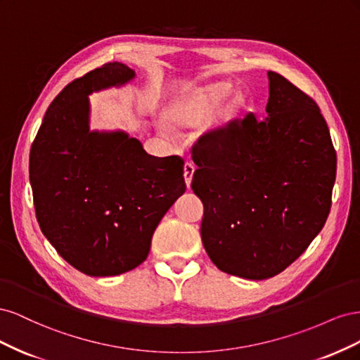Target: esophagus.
<instances>
[{"label": "esophagus", "mask_w": 360, "mask_h": 360, "mask_svg": "<svg viewBox=\"0 0 360 360\" xmlns=\"http://www.w3.org/2000/svg\"><path fill=\"white\" fill-rule=\"evenodd\" d=\"M184 181H186V186L191 188V183H192V177H193V172H195V165L191 162L184 163Z\"/></svg>", "instance_id": "obj_1"}]
</instances>
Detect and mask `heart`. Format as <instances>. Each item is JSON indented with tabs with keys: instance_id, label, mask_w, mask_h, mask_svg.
Listing matches in <instances>:
<instances>
[{
	"instance_id": "heart-1",
	"label": "heart",
	"mask_w": 360,
	"mask_h": 360,
	"mask_svg": "<svg viewBox=\"0 0 360 360\" xmlns=\"http://www.w3.org/2000/svg\"><path fill=\"white\" fill-rule=\"evenodd\" d=\"M231 91L233 84L225 81H217L209 85L198 86V89L189 91L179 102L176 111H174V120L184 126L200 124L221 106V103L231 94ZM243 103L245 102L242 94H233L224 108V117L230 118L236 115L243 108Z\"/></svg>"
}]
</instances>
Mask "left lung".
I'll list each match as a JSON object with an SVG mask.
<instances>
[{"label":"left lung","instance_id":"8db88e82","mask_svg":"<svg viewBox=\"0 0 360 360\" xmlns=\"http://www.w3.org/2000/svg\"><path fill=\"white\" fill-rule=\"evenodd\" d=\"M267 117L248 114L198 139L192 191L213 264L261 281L296 261L328 219L336 151L320 108L269 72Z\"/></svg>","mask_w":360,"mask_h":360}]
</instances>
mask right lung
Masks as SVG:
<instances>
[{"mask_svg": "<svg viewBox=\"0 0 360 360\" xmlns=\"http://www.w3.org/2000/svg\"><path fill=\"white\" fill-rule=\"evenodd\" d=\"M135 76L114 61L70 82L49 105L30 151L40 230L89 276H115L146 261L156 226L186 191L181 158L151 156L123 130L90 129L89 96Z\"/></svg>", "mask_w": 360, "mask_h": 360, "instance_id": "add662e5", "label": "right lung"}]
</instances>
